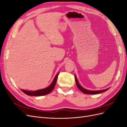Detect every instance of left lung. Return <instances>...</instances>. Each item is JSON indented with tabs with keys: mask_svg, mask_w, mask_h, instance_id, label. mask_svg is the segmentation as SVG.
Listing matches in <instances>:
<instances>
[{
	"mask_svg": "<svg viewBox=\"0 0 127 127\" xmlns=\"http://www.w3.org/2000/svg\"><path fill=\"white\" fill-rule=\"evenodd\" d=\"M75 81H76V83L77 86L78 87V88H79V90L82 91L83 93H85V94H98V93H102V92H105L106 91L108 90L109 88H107L106 90H100V91H89V90H87L85 88H84L83 87H82L79 85V84L78 82V80L77 79V77L75 75Z\"/></svg>",
	"mask_w": 127,
	"mask_h": 127,
	"instance_id": "8db88e82",
	"label": "left lung"
}]
</instances>
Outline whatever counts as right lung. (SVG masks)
I'll return each instance as SVG.
<instances>
[{"label":"right lung","mask_w":127,"mask_h":127,"mask_svg":"<svg viewBox=\"0 0 127 127\" xmlns=\"http://www.w3.org/2000/svg\"><path fill=\"white\" fill-rule=\"evenodd\" d=\"M59 74V72L58 73L57 75L56 76L55 78L53 79L52 83L49 87L44 88V89L37 90L35 91H28L26 90H21V91L24 93L25 94L28 95L29 96H43L47 95L50 93H51V91L53 90V88L55 87V86L56 84L57 80L58 79V76Z\"/></svg>","instance_id":"1"}]
</instances>
